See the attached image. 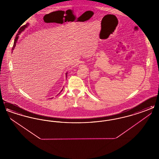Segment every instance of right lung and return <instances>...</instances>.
<instances>
[{"label": "right lung", "instance_id": "right-lung-1", "mask_svg": "<svg viewBox=\"0 0 159 159\" xmlns=\"http://www.w3.org/2000/svg\"><path fill=\"white\" fill-rule=\"evenodd\" d=\"M29 25V24H25V25H24L23 26H22L20 29V30L18 31V33L16 34V37H15V40H14V45H13V47H12V51H13L14 49V48H15V45H16V42H17V40H18V35L21 33V32H23V31L24 30V29L26 28V27H27V26ZM12 52L13 51H12ZM66 77H67V73H66ZM62 91V89L61 90V91Z\"/></svg>", "mask_w": 159, "mask_h": 159}]
</instances>
